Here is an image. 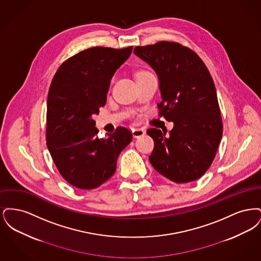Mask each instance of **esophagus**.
Segmentation results:
<instances>
[{
  "label": "esophagus",
  "mask_w": 261,
  "mask_h": 261,
  "mask_svg": "<svg viewBox=\"0 0 261 261\" xmlns=\"http://www.w3.org/2000/svg\"><path fill=\"white\" fill-rule=\"evenodd\" d=\"M145 133L146 132H145V130L143 128L137 127V128H133L132 129V134H133V136L135 137V138L143 136V135H145Z\"/></svg>",
  "instance_id": "34e87169"
}]
</instances>
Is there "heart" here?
<instances>
[{"instance_id":"b5f03b06","label":"heart","mask_w":261,"mask_h":261,"mask_svg":"<svg viewBox=\"0 0 261 261\" xmlns=\"http://www.w3.org/2000/svg\"><path fill=\"white\" fill-rule=\"evenodd\" d=\"M142 73H146V72H144V71H143V72H140V73H139V74H142ZM138 74V75H139Z\"/></svg>"}]
</instances>
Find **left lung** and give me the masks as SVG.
I'll return each mask as SVG.
<instances>
[{
  "label": "left lung",
  "instance_id": "8db88e82",
  "mask_svg": "<svg viewBox=\"0 0 261 261\" xmlns=\"http://www.w3.org/2000/svg\"><path fill=\"white\" fill-rule=\"evenodd\" d=\"M134 54L159 76V115L174 123L169 133L147 130L154 142L149 162L175 183L195 181L210 168L223 133L211 73L194 50L177 42L138 46Z\"/></svg>",
  "mask_w": 261,
  "mask_h": 261
}]
</instances>
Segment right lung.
Wrapping results in <instances>:
<instances>
[{"mask_svg":"<svg viewBox=\"0 0 261 261\" xmlns=\"http://www.w3.org/2000/svg\"><path fill=\"white\" fill-rule=\"evenodd\" d=\"M132 53V47H93L69 58L57 70L47 101V147L63 179L81 190L108 181L132 133L118 126L107 138L98 137L96 121L107 102L112 77Z\"/></svg>","mask_w":261,"mask_h":261,"instance_id":"right-lung-1","label":"right lung"}]
</instances>
